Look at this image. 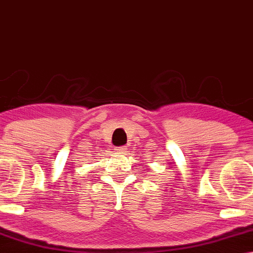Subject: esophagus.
Here are the masks:
<instances>
[{"label": "esophagus", "mask_w": 253, "mask_h": 253, "mask_svg": "<svg viewBox=\"0 0 253 253\" xmlns=\"http://www.w3.org/2000/svg\"><path fill=\"white\" fill-rule=\"evenodd\" d=\"M127 151V147L126 145H124V147H119V148H116L115 149V152H118V154H125Z\"/></svg>", "instance_id": "esophagus-1"}]
</instances>
